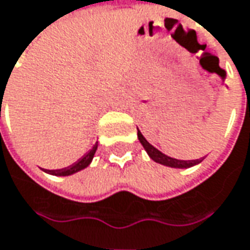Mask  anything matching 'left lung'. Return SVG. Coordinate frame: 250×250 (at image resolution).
Here are the masks:
<instances>
[{
  "label": "left lung",
  "mask_w": 250,
  "mask_h": 250,
  "mask_svg": "<svg viewBox=\"0 0 250 250\" xmlns=\"http://www.w3.org/2000/svg\"><path fill=\"white\" fill-rule=\"evenodd\" d=\"M138 139H139V142L142 144L144 146V149L146 150V153L149 155V157L153 160V162H156L159 165H163V166H167V167H173V168H188V167H193L195 165H198V163H201L203 162V159H195V160H180V159H174V157H170L167 155H165V153H162L159 149H156L153 145H150L147 141H146V138H145L144 135H142V132L138 129Z\"/></svg>",
  "instance_id": "1"
}]
</instances>
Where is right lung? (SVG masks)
Here are the masks:
<instances>
[{
    "label": "right lung",
    "mask_w": 250,
    "mask_h": 250,
    "mask_svg": "<svg viewBox=\"0 0 250 250\" xmlns=\"http://www.w3.org/2000/svg\"><path fill=\"white\" fill-rule=\"evenodd\" d=\"M97 147H98V144L95 142L93 147L82 157V159H79L76 163H73L71 166L69 167H64V168H57V170H46L43 168L46 173H49V174H52V176H71V174H74V173H77V171H80L83 168L88 167L90 166V163L93 162V157L95 155V152H97Z\"/></svg>",
    "instance_id": "obj_1"
}]
</instances>
